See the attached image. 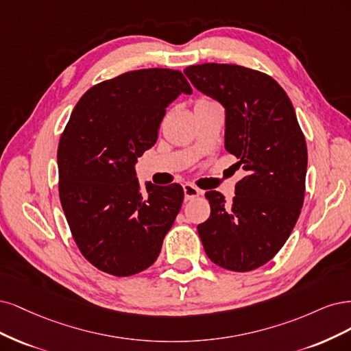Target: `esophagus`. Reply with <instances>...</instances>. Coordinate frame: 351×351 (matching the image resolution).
<instances>
[{
    "instance_id": "34e87169",
    "label": "esophagus",
    "mask_w": 351,
    "mask_h": 351,
    "mask_svg": "<svg viewBox=\"0 0 351 351\" xmlns=\"http://www.w3.org/2000/svg\"><path fill=\"white\" fill-rule=\"evenodd\" d=\"M184 194H185V199L189 201V199H194V198L199 197L202 192L192 184H185L184 185Z\"/></svg>"
}]
</instances>
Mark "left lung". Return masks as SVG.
I'll return each mask as SVG.
<instances>
[{"mask_svg": "<svg viewBox=\"0 0 351 351\" xmlns=\"http://www.w3.org/2000/svg\"><path fill=\"white\" fill-rule=\"evenodd\" d=\"M184 73L223 105L224 147L246 171L230 204L220 192H206L211 213L198 224V234L214 264L245 273L273 259L295 228L304 198L306 141L295 108L273 77L214 62Z\"/></svg>", "mask_w": 351, "mask_h": 351, "instance_id": "1", "label": "left lung"}]
</instances>
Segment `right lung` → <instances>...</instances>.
Returning <instances> with one entry per match:
<instances>
[{
  "instance_id": "right-lung-1",
  "label": "right lung",
  "mask_w": 351,
  "mask_h": 351,
  "mask_svg": "<svg viewBox=\"0 0 351 351\" xmlns=\"http://www.w3.org/2000/svg\"><path fill=\"white\" fill-rule=\"evenodd\" d=\"M182 93L192 88L178 70L128 71L88 88L61 135V206L78 250L104 273L149 268L182 206L179 184L145 182L143 192L135 176L166 108Z\"/></svg>"
}]
</instances>
